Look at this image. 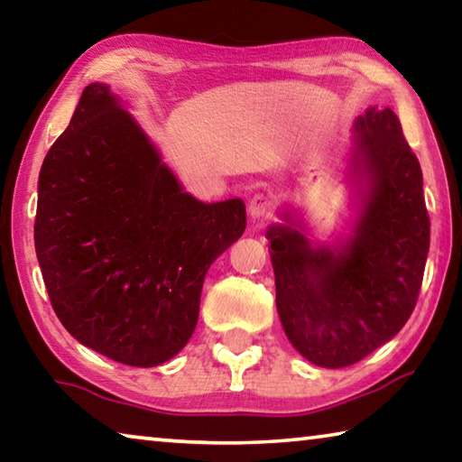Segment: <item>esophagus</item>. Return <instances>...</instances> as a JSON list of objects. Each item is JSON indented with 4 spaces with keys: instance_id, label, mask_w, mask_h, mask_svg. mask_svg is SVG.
<instances>
[{
    "instance_id": "1",
    "label": "esophagus",
    "mask_w": 462,
    "mask_h": 462,
    "mask_svg": "<svg viewBox=\"0 0 462 462\" xmlns=\"http://www.w3.org/2000/svg\"><path fill=\"white\" fill-rule=\"evenodd\" d=\"M248 212L253 217H269L273 212V199L264 193H254L248 201Z\"/></svg>"
}]
</instances>
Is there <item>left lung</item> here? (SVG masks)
<instances>
[{
  "label": "left lung",
  "instance_id": "1",
  "mask_svg": "<svg viewBox=\"0 0 462 462\" xmlns=\"http://www.w3.org/2000/svg\"><path fill=\"white\" fill-rule=\"evenodd\" d=\"M355 171L369 181L355 238L314 248L291 226H271L277 311L287 338L318 366L342 369L377 350L418 303L430 248L421 169L391 107L355 122Z\"/></svg>",
  "mask_w": 462,
  "mask_h": 462
}]
</instances>
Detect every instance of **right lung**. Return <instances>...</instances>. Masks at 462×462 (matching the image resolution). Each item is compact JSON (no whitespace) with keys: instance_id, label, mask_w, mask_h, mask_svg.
I'll return each mask as SVG.
<instances>
[{"instance_id":"add662e5","label":"right lung","mask_w":462,"mask_h":462,"mask_svg":"<svg viewBox=\"0 0 462 462\" xmlns=\"http://www.w3.org/2000/svg\"><path fill=\"white\" fill-rule=\"evenodd\" d=\"M245 228L242 199L185 193L101 83L85 88L38 177L34 246L54 314L122 365L156 366L185 346L209 264Z\"/></svg>"}]
</instances>
